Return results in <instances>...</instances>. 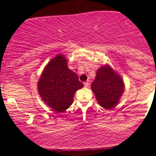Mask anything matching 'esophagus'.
Here are the masks:
<instances>
[{
  "label": "esophagus",
  "mask_w": 156,
  "mask_h": 156,
  "mask_svg": "<svg viewBox=\"0 0 156 156\" xmlns=\"http://www.w3.org/2000/svg\"><path fill=\"white\" fill-rule=\"evenodd\" d=\"M84 85L85 87H88V86H89V83H88L87 81H86V82L84 83Z\"/></svg>",
  "instance_id": "obj_1"
}]
</instances>
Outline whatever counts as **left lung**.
<instances>
[{
	"label": "left lung",
	"instance_id": "1",
	"mask_svg": "<svg viewBox=\"0 0 156 156\" xmlns=\"http://www.w3.org/2000/svg\"><path fill=\"white\" fill-rule=\"evenodd\" d=\"M91 90L102 107L112 109L119 104L125 91V83L122 76L109 65H103L97 70Z\"/></svg>",
	"mask_w": 156,
	"mask_h": 156
}]
</instances>
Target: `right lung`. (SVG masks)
<instances>
[{
  "label": "right lung",
  "mask_w": 156,
  "mask_h": 156,
  "mask_svg": "<svg viewBox=\"0 0 156 156\" xmlns=\"http://www.w3.org/2000/svg\"><path fill=\"white\" fill-rule=\"evenodd\" d=\"M84 87L78 76L68 67L64 55L58 54L46 65L37 82L42 100L57 112H63L73 103L74 95Z\"/></svg>",
  "instance_id": "add662e5"
}]
</instances>
